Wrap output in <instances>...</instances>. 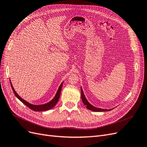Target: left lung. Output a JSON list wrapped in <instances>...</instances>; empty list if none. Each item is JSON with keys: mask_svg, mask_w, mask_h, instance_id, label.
I'll list each match as a JSON object with an SVG mask.
<instances>
[{"mask_svg": "<svg viewBox=\"0 0 147 147\" xmlns=\"http://www.w3.org/2000/svg\"><path fill=\"white\" fill-rule=\"evenodd\" d=\"M81 98H82V100L83 101V103H84V104L85 105V106H86L87 109H89V110H90V111H94V112H107V111H110L113 109L115 108V107L112 108V109H102V108L96 107L92 106V105H91L90 103H89V101L86 98L82 87H81Z\"/></svg>", "mask_w": 147, "mask_h": 147, "instance_id": "8db88e82", "label": "left lung"}]
</instances>
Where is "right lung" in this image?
<instances>
[{"label":"right lung","mask_w":147,"mask_h":147,"mask_svg":"<svg viewBox=\"0 0 147 147\" xmlns=\"http://www.w3.org/2000/svg\"><path fill=\"white\" fill-rule=\"evenodd\" d=\"M63 82H62L61 83V84L60 85V86H59V87L58 89V91H57V92H56V93L55 95V97H53V98L52 100L50 101L49 102H48V103H45V104L35 105H32L31 103H29V102H28L26 100H24L21 97L19 96L18 94L15 91V89H14L13 86H12V83L10 80V84H11L12 89L13 90V92H14L16 96L17 97V98L18 100H20L23 104H24L26 106H28L29 108H30V109L33 110L34 111H48L49 109H52V108H53L56 105V103H58V100L59 99V97H60V94H61V88H62V86Z\"/></svg>","instance_id":"add662e5"}]
</instances>
